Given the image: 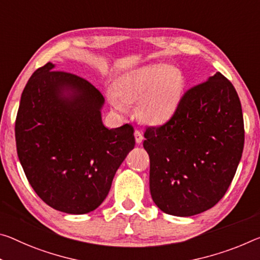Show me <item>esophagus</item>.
I'll return each mask as SVG.
<instances>
[{
    "label": "esophagus",
    "instance_id": "34e87169",
    "mask_svg": "<svg viewBox=\"0 0 260 260\" xmlns=\"http://www.w3.org/2000/svg\"><path fill=\"white\" fill-rule=\"evenodd\" d=\"M134 137H135V142L140 145L143 141V134L140 131H135L134 132Z\"/></svg>",
    "mask_w": 260,
    "mask_h": 260
}]
</instances>
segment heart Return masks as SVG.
<instances>
[{
  "label": "heart",
  "mask_w": 260,
  "mask_h": 260,
  "mask_svg": "<svg viewBox=\"0 0 260 260\" xmlns=\"http://www.w3.org/2000/svg\"><path fill=\"white\" fill-rule=\"evenodd\" d=\"M185 76L175 66L155 63L129 71L114 83L117 98L111 100L113 108L123 112L125 104L138 103L137 112L142 121L162 125L174 117L182 102Z\"/></svg>",
  "instance_id": "obj_1"
}]
</instances>
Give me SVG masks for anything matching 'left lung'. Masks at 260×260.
I'll return each mask as SVG.
<instances>
[{"label":"left lung","instance_id":"1","mask_svg":"<svg viewBox=\"0 0 260 260\" xmlns=\"http://www.w3.org/2000/svg\"><path fill=\"white\" fill-rule=\"evenodd\" d=\"M150 194L160 211L192 216L215 206L236 174L244 121L232 82L217 72L192 86L163 126L149 127Z\"/></svg>","mask_w":260,"mask_h":260}]
</instances>
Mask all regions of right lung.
<instances>
[{
  "label": "right lung",
  "instance_id": "obj_1",
  "mask_svg": "<svg viewBox=\"0 0 260 260\" xmlns=\"http://www.w3.org/2000/svg\"><path fill=\"white\" fill-rule=\"evenodd\" d=\"M37 69L23 90L15 123L19 162L44 203L67 214L101 206L135 146L133 127L104 126L105 100L84 78Z\"/></svg>",
  "mask_w": 260,
  "mask_h": 260
}]
</instances>
